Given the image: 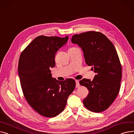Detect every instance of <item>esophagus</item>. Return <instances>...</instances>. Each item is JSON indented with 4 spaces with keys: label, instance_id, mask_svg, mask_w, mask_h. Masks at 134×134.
<instances>
[{
    "label": "esophagus",
    "instance_id": "esophagus-1",
    "mask_svg": "<svg viewBox=\"0 0 134 134\" xmlns=\"http://www.w3.org/2000/svg\"><path fill=\"white\" fill-rule=\"evenodd\" d=\"M75 82H76V87H80V83L78 80H75Z\"/></svg>",
    "mask_w": 134,
    "mask_h": 134
}]
</instances>
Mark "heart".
<instances>
[{
    "label": "heart",
    "instance_id": "b5f03b06",
    "mask_svg": "<svg viewBox=\"0 0 134 134\" xmlns=\"http://www.w3.org/2000/svg\"><path fill=\"white\" fill-rule=\"evenodd\" d=\"M75 47H72V48H69L68 49H72V48H74Z\"/></svg>",
    "mask_w": 134,
    "mask_h": 134
}]
</instances>
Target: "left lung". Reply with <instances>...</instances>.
Returning <instances> with one entry per match:
<instances>
[{
  "label": "left lung",
  "instance_id": "1",
  "mask_svg": "<svg viewBox=\"0 0 134 134\" xmlns=\"http://www.w3.org/2000/svg\"><path fill=\"white\" fill-rule=\"evenodd\" d=\"M72 42L83 51L86 63L96 73L93 80L83 79L80 84L89 91L83 101L90 111L100 113L108 109L120 90L122 66L113 43L105 35L95 31L75 34Z\"/></svg>",
  "mask_w": 134,
  "mask_h": 134
}]
</instances>
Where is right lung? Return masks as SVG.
<instances>
[{
    "label": "right lung",
    "instance_id": "obj_1",
    "mask_svg": "<svg viewBox=\"0 0 134 134\" xmlns=\"http://www.w3.org/2000/svg\"><path fill=\"white\" fill-rule=\"evenodd\" d=\"M68 39V36H38L19 58L18 69L24 95L31 107L44 117H55L63 111L75 87L74 79L60 81L51 73L50 68L55 65V53Z\"/></svg>",
    "mask_w": 134,
    "mask_h": 134
}]
</instances>
